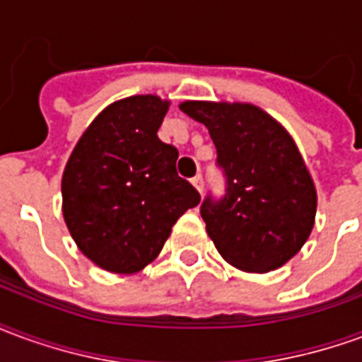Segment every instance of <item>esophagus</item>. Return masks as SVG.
Here are the masks:
<instances>
[{"label": "esophagus", "mask_w": 362, "mask_h": 362, "mask_svg": "<svg viewBox=\"0 0 362 362\" xmlns=\"http://www.w3.org/2000/svg\"><path fill=\"white\" fill-rule=\"evenodd\" d=\"M192 184H194V188H196L197 192H199V194L204 192V178H202L199 174H197V176H194V178H192Z\"/></svg>", "instance_id": "1"}]
</instances>
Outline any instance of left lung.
Here are the masks:
<instances>
[{
  "label": "left lung",
  "instance_id": "8db88e82",
  "mask_svg": "<svg viewBox=\"0 0 362 362\" xmlns=\"http://www.w3.org/2000/svg\"><path fill=\"white\" fill-rule=\"evenodd\" d=\"M180 110L209 129L227 176L221 202L202 205L205 230L236 269L267 273L285 266L308 240L318 196L295 139L250 103L184 100Z\"/></svg>",
  "mask_w": 362,
  "mask_h": 362
}]
</instances>
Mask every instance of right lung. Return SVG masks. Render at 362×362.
Segmentation results:
<instances>
[{"mask_svg":"<svg viewBox=\"0 0 362 362\" xmlns=\"http://www.w3.org/2000/svg\"><path fill=\"white\" fill-rule=\"evenodd\" d=\"M168 106L157 95L108 104L67 158L64 221L77 248L106 272H141L199 204L197 189L176 174V147L157 135Z\"/></svg>","mask_w":362,"mask_h":362,"instance_id":"obj_1","label":"right lung"}]
</instances>
